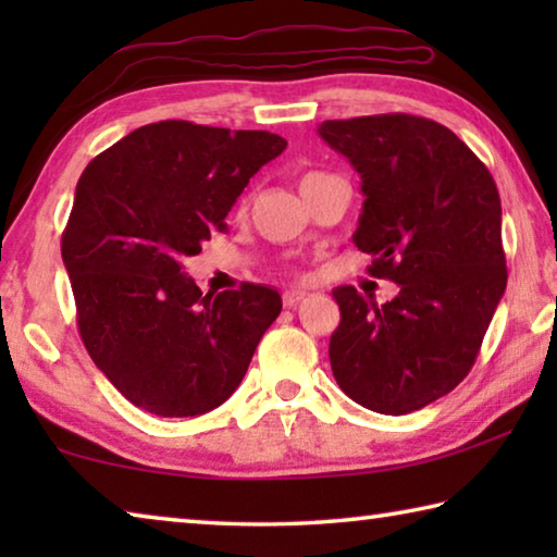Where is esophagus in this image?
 Instances as JSON below:
<instances>
[{
    "instance_id": "esophagus-1",
    "label": "esophagus",
    "mask_w": 557,
    "mask_h": 557,
    "mask_svg": "<svg viewBox=\"0 0 557 557\" xmlns=\"http://www.w3.org/2000/svg\"><path fill=\"white\" fill-rule=\"evenodd\" d=\"M307 299V295L301 289H287L285 295H282V301H285V307H297V305H301V301Z\"/></svg>"
}]
</instances>
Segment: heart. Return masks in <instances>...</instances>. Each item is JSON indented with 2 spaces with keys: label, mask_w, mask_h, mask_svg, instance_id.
<instances>
[{
  "label": "heart",
  "mask_w": 557,
  "mask_h": 557,
  "mask_svg": "<svg viewBox=\"0 0 557 557\" xmlns=\"http://www.w3.org/2000/svg\"><path fill=\"white\" fill-rule=\"evenodd\" d=\"M312 174H314V172H312ZM307 176H309V174H307Z\"/></svg>",
  "instance_id": "obj_1"
}]
</instances>
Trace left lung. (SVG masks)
<instances>
[{
    "instance_id": "1",
    "label": "left lung",
    "mask_w": 557,
    "mask_h": 557,
    "mask_svg": "<svg viewBox=\"0 0 557 557\" xmlns=\"http://www.w3.org/2000/svg\"><path fill=\"white\" fill-rule=\"evenodd\" d=\"M319 135L361 174L356 248L373 258V277L400 287L385 305L334 289V379L373 412L420 410L467 379L504 297L494 176L455 132L405 112L326 120Z\"/></svg>"
}]
</instances>
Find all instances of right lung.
I'll return each mask as SVG.
<instances>
[{
	"mask_svg": "<svg viewBox=\"0 0 557 557\" xmlns=\"http://www.w3.org/2000/svg\"><path fill=\"white\" fill-rule=\"evenodd\" d=\"M287 147L265 129L186 120L145 125L81 174L61 238L83 344L125 398L159 418H194L238 388L277 289L243 282L203 295L184 275L250 176Z\"/></svg>",
	"mask_w": 557,
	"mask_h": 557,
	"instance_id": "1",
	"label": "right lung"
}]
</instances>
